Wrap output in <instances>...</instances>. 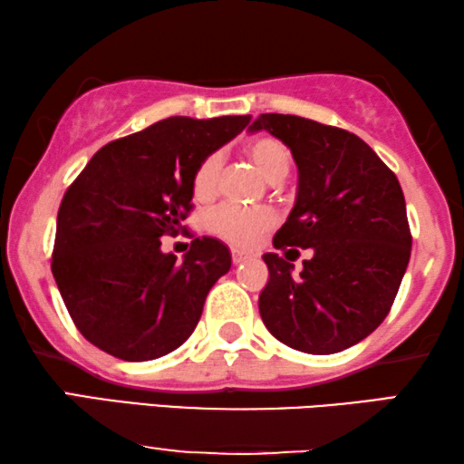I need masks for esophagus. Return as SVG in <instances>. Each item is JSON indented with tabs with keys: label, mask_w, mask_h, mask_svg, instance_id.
Returning a JSON list of instances; mask_svg holds the SVG:
<instances>
[{
	"label": "esophagus",
	"mask_w": 464,
	"mask_h": 464,
	"mask_svg": "<svg viewBox=\"0 0 464 464\" xmlns=\"http://www.w3.org/2000/svg\"><path fill=\"white\" fill-rule=\"evenodd\" d=\"M246 257H249V253H245V251H240V249H232V262L234 264H243Z\"/></svg>",
	"instance_id": "34e87169"
}]
</instances>
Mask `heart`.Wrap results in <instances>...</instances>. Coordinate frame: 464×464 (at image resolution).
<instances>
[{"mask_svg": "<svg viewBox=\"0 0 464 464\" xmlns=\"http://www.w3.org/2000/svg\"><path fill=\"white\" fill-rule=\"evenodd\" d=\"M246 156L257 169V173L270 183H281L291 169V154L283 141L275 137H259L246 145ZM219 154L207 156L198 164L194 173L192 189L198 200L211 198L218 189L219 173H221ZM275 224V215L268 208H257V211H240L234 207H218L208 213L207 226L215 237L227 240V243L246 246L256 240L259 234L268 230Z\"/></svg>", "mask_w": 464, "mask_h": 464, "instance_id": "obj_1", "label": "heart"}]
</instances>
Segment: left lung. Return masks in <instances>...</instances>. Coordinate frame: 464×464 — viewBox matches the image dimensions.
Returning a JSON list of instances; mask_svg holds the SVG:
<instances>
[{
	"label": "left lung",
	"mask_w": 464,
	"mask_h": 464,
	"mask_svg": "<svg viewBox=\"0 0 464 464\" xmlns=\"http://www.w3.org/2000/svg\"><path fill=\"white\" fill-rule=\"evenodd\" d=\"M249 130L281 139L297 167L295 205L272 245L313 249L300 275L278 253H264L270 272L259 294L264 325L302 353L351 348L384 321L408 268L411 234L401 186L348 130L285 113H262Z\"/></svg>",
	"instance_id": "8db88e82"
}]
</instances>
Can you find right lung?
Segmentation results:
<instances>
[{"instance_id": "obj_1", "label": "right lung", "mask_w": 464, "mask_h": 464, "mask_svg": "<svg viewBox=\"0 0 464 464\" xmlns=\"http://www.w3.org/2000/svg\"><path fill=\"white\" fill-rule=\"evenodd\" d=\"M251 116H173L107 143L63 196L53 275L80 334L107 354L151 361L198 325L207 294L232 266L218 238H194L179 262L160 249L192 208L198 164Z\"/></svg>"}]
</instances>
